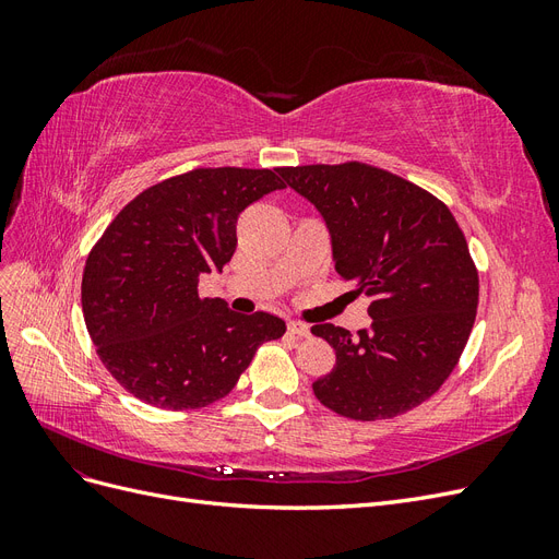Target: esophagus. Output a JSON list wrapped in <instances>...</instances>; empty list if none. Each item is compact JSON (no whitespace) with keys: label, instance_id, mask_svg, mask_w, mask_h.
Listing matches in <instances>:
<instances>
[{"label":"esophagus","instance_id":"1","mask_svg":"<svg viewBox=\"0 0 559 559\" xmlns=\"http://www.w3.org/2000/svg\"><path fill=\"white\" fill-rule=\"evenodd\" d=\"M286 331H289L292 335H298V337H308L310 335V326L308 324H300V321H289V324H286Z\"/></svg>","mask_w":559,"mask_h":559}]
</instances>
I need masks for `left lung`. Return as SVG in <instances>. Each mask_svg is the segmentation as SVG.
<instances>
[{"mask_svg": "<svg viewBox=\"0 0 559 559\" xmlns=\"http://www.w3.org/2000/svg\"><path fill=\"white\" fill-rule=\"evenodd\" d=\"M331 233L335 273L370 298V326L312 333L335 349L314 396L333 413L376 421L433 396L460 361L478 310V270L460 224L413 181L366 163L277 170Z\"/></svg>", "mask_w": 559, "mask_h": 559, "instance_id": "obj_1", "label": "left lung"}]
</instances>
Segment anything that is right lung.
<instances>
[{"label": "right lung", "instance_id": "1", "mask_svg": "<svg viewBox=\"0 0 559 559\" xmlns=\"http://www.w3.org/2000/svg\"><path fill=\"white\" fill-rule=\"evenodd\" d=\"M277 189L273 170L195 167L130 200L91 249L83 319L97 357L132 396L165 411L205 408L230 394L263 343L284 335L275 314H238L198 294L200 275L233 259L238 216Z\"/></svg>", "mask_w": 559, "mask_h": 559}]
</instances>
